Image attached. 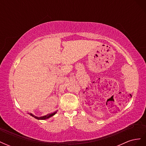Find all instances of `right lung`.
Here are the masks:
<instances>
[{"label":"right lung","mask_w":146,"mask_h":146,"mask_svg":"<svg viewBox=\"0 0 146 146\" xmlns=\"http://www.w3.org/2000/svg\"><path fill=\"white\" fill-rule=\"evenodd\" d=\"M56 111H55V112H54V113H52L48 114H47V115H46V116H41V117L36 116L33 115V114H32V113H29V114H30V115H31L32 116L34 117L35 118H36V119H41V120H44V119H48V118H49V117L53 116L54 115H55V114H56Z\"/></svg>","instance_id":"1"}]
</instances>
